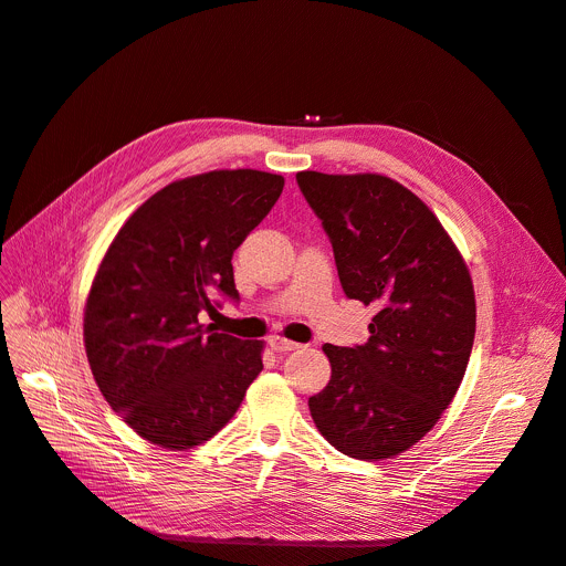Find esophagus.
I'll use <instances>...</instances> for the list:
<instances>
[{"label":"esophagus","mask_w":566,"mask_h":566,"mask_svg":"<svg viewBox=\"0 0 566 566\" xmlns=\"http://www.w3.org/2000/svg\"><path fill=\"white\" fill-rule=\"evenodd\" d=\"M271 346H273V350H277V353H289V350L301 348V344H295V342H291V339H284V337H280V335L271 337Z\"/></svg>","instance_id":"34e87169"}]
</instances>
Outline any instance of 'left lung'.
I'll return each instance as SVG.
<instances>
[{"label":"left lung","mask_w":566,"mask_h":566,"mask_svg":"<svg viewBox=\"0 0 566 566\" xmlns=\"http://www.w3.org/2000/svg\"><path fill=\"white\" fill-rule=\"evenodd\" d=\"M331 235L344 293L374 305L369 342L325 344L333 376L310 397L321 436L350 459H392L420 442L463 380L474 289L431 208L382 174H295Z\"/></svg>","instance_id":"8db88e82"}]
</instances>
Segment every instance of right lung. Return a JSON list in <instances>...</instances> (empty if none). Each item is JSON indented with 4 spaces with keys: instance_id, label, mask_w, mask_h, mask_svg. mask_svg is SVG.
<instances>
[{
    "instance_id": "add662e5",
    "label": "right lung",
    "mask_w": 566,
    "mask_h": 566,
    "mask_svg": "<svg viewBox=\"0 0 566 566\" xmlns=\"http://www.w3.org/2000/svg\"><path fill=\"white\" fill-rule=\"evenodd\" d=\"M284 178L216 169L148 197L109 243L84 305L98 390L144 440L192 450L235 415L263 369V342L206 325L213 293L238 298L231 256L282 195Z\"/></svg>"
}]
</instances>
